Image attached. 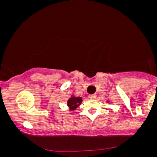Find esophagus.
I'll return each instance as SVG.
<instances>
[{
	"label": "esophagus",
	"mask_w": 157,
	"mask_h": 157,
	"mask_svg": "<svg viewBox=\"0 0 157 157\" xmlns=\"http://www.w3.org/2000/svg\"><path fill=\"white\" fill-rule=\"evenodd\" d=\"M96 94H90L89 95V97L90 99H95L96 98Z\"/></svg>",
	"instance_id": "34e87169"
}]
</instances>
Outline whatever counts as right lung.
Segmentation results:
<instances>
[{"mask_svg":"<svg viewBox=\"0 0 157 157\" xmlns=\"http://www.w3.org/2000/svg\"><path fill=\"white\" fill-rule=\"evenodd\" d=\"M81 102H82V98L81 97L72 96L68 100L67 105L70 108V111H74L80 105Z\"/></svg>","mask_w":157,"mask_h":157,"instance_id":"add662e5","label":"right lung"}]
</instances>
